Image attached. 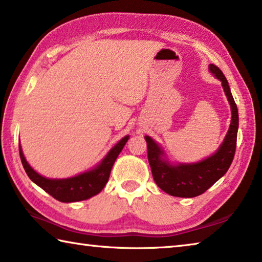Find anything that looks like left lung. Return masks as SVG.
<instances>
[{
	"mask_svg": "<svg viewBox=\"0 0 262 262\" xmlns=\"http://www.w3.org/2000/svg\"><path fill=\"white\" fill-rule=\"evenodd\" d=\"M209 72L222 82V86L231 107V122L220 148L211 156L196 163H171L156 141L144 136L148 147V161L155 183L164 192L178 198H194L205 193L221 179L233 161L237 144L238 108L230 91L227 78L215 64H209Z\"/></svg>",
	"mask_w": 262,
	"mask_h": 262,
	"instance_id": "8db88e82",
	"label": "left lung"
}]
</instances>
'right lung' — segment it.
Listing matches in <instances>:
<instances>
[{"label":"right lung","instance_id":"right-lung-1","mask_svg":"<svg viewBox=\"0 0 262 262\" xmlns=\"http://www.w3.org/2000/svg\"><path fill=\"white\" fill-rule=\"evenodd\" d=\"M128 139H129V135L122 137L113 148L110 149L106 156L96 166L92 167L91 170L64 179L46 178V177L35 172L25 159L20 144L19 156L29 178L35 185H38L39 187L56 199V200L67 203L83 201L95 196L105 187V185L108 181L111 170H112L115 159L118 158L119 154L121 152V150L125 147Z\"/></svg>","mask_w":262,"mask_h":262}]
</instances>
